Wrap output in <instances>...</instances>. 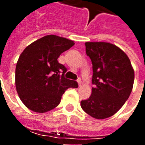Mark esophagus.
I'll list each match as a JSON object with an SVG mask.
<instances>
[{
    "label": "esophagus",
    "instance_id": "obj_1",
    "mask_svg": "<svg viewBox=\"0 0 145 145\" xmlns=\"http://www.w3.org/2000/svg\"><path fill=\"white\" fill-rule=\"evenodd\" d=\"M78 83L79 87H81V86H82V85H83V83H82V80H81V78H78Z\"/></svg>",
    "mask_w": 145,
    "mask_h": 145
}]
</instances>
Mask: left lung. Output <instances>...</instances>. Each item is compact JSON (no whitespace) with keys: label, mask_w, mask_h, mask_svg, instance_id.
Instances as JSON below:
<instances>
[{"label":"left lung","mask_w":145,"mask_h":145,"mask_svg":"<svg viewBox=\"0 0 145 145\" xmlns=\"http://www.w3.org/2000/svg\"><path fill=\"white\" fill-rule=\"evenodd\" d=\"M85 50L92 63L91 82L95 87L91 96L81 102V106L93 118H108L128 99L134 85V71L127 55L116 45L87 42Z\"/></svg>","instance_id":"1"}]
</instances>
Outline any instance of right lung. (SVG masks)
I'll use <instances>...</instances> for the list:
<instances>
[{"instance_id":"obj_1","label":"right lung","mask_w":145,"mask_h":145,"mask_svg":"<svg viewBox=\"0 0 145 145\" xmlns=\"http://www.w3.org/2000/svg\"><path fill=\"white\" fill-rule=\"evenodd\" d=\"M74 45L72 40L48 35L29 45L18 58L15 68V86L24 105L36 112L57 107L68 88L78 83L64 78L67 68L58 57Z\"/></svg>"}]
</instances>
